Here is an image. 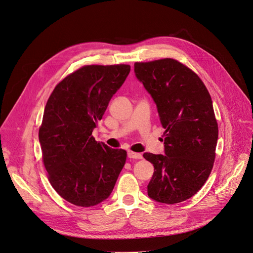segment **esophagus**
<instances>
[{
  "label": "esophagus",
  "mask_w": 253,
  "mask_h": 253,
  "mask_svg": "<svg viewBox=\"0 0 253 253\" xmlns=\"http://www.w3.org/2000/svg\"><path fill=\"white\" fill-rule=\"evenodd\" d=\"M128 157L130 159H141L142 158V155L140 153H134V152H131L129 151L128 152Z\"/></svg>",
  "instance_id": "34e87169"
}]
</instances>
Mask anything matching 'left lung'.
Wrapping results in <instances>:
<instances>
[{
    "mask_svg": "<svg viewBox=\"0 0 253 253\" xmlns=\"http://www.w3.org/2000/svg\"><path fill=\"white\" fill-rule=\"evenodd\" d=\"M136 79L155 102L164 132V155L145 153L154 166L150 199L177 204L206 183L215 160L218 125L206 85L173 59L135 63Z\"/></svg>",
    "mask_w": 253,
    "mask_h": 253,
    "instance_id": "1",
    "label": "left lung"
}]
</instances>
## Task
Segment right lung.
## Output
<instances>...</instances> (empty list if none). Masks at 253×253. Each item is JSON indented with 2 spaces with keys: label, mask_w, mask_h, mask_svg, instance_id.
Returning <instances> with one entry per match:
<instances>
[{
  "label": "right lung",
  "mask_w": 253,
  "mask_h": 253,
  "mask_svg": "<svg viewBox=\"0 0 253 253\" xmlns=\"http://www.w3.org/2000/svg\"><path fill=\"white\" fill-rule=\"evenodd\" d=\"M130 72L129 65H89L65 78L49 96L39 129L48 180L64 200L92 207L111 195L126 151L92 136Z\"/></svg>",
  "instance_id": "right-lung-1"
}]
</instances>
